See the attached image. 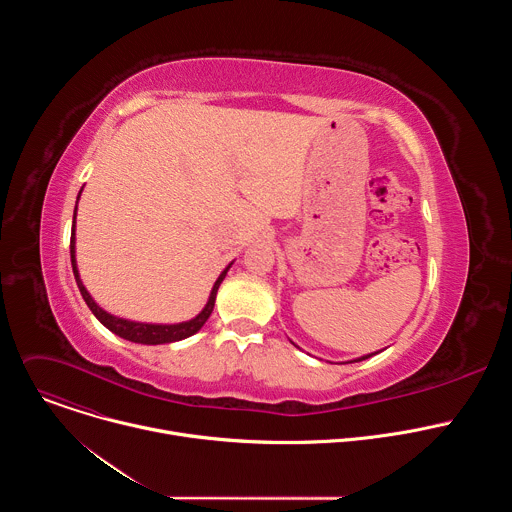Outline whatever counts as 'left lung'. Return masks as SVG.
<instances>
[{
  "label": "left lung",
  "mask_w": 512,
  "mask_h": 512,
  "mask_svg": "<svg viewBox=\"0 0 512 512\" xmlns=\"http://www.w3.org/2000/svg\"><path fill=\"white\" fill-rule=\"evenodd\" d=\"M375 354H379V352H371V354H364V356L352 358V360H348V362H360V360H367V358H371V356H375Z\"/></svg>",
  "instance_id": "left-lung-1"
}]
</instances>
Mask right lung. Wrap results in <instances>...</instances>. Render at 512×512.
<instances>
[{"label":"right lung","instance_id":"add662e5","mask_svg":"<svg viewBox=\"0 0 512 512\" xmlns=\"http://www.w3.org/2000/svg\"><path fill=\"white\" fill-rule=\"evenodd\" d=\"M83 192V188H81ZM81 192L77 196V204H79V198H81ZM75 223H77V208H75V214H72V233H70V263H72V273H75V279H77V285L81 289V296L83 300L87 302L89 310L95 314V318L105 326L109 328L113 334L125 338V340H131V342H137V344H168V342H178V340H184L192 334H196L204 322L210 318L212 314V308H214V300H216V291L218 287H221L227 271L231 269L233 261L223 269V273L216 277L212 289H210V296H208V302L206 306L200 310V314H196L192 320H186V322H178V324H150V322H133V320H125V318H119V316H113L109 312H105L95 300L93 296L87 291L83 279H81V273H79V267H77V237H75Z\"/></svg>","mask_w":512,"mask_h":512}]
</instances>
